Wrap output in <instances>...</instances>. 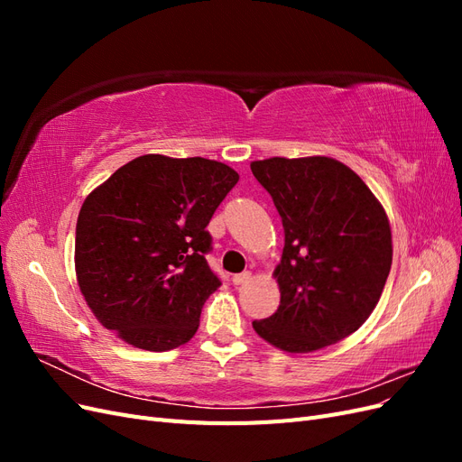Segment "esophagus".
<instances>
[{"label":"esophagus","instance_id":"34e87169","mask_svg":"<svg viewBox=\"0 0 462 462\" xmlns=\"http://www.w3.org/2000/svg\"><path fill=\"white\" fill-rule=\"evenodd\" d=\"M250 277H253V275H250V272H243V273L233 275L231 282H233V285H245V283L250 282Z\"/></svg>","mask_w":462,"mask_h":462}]
</instances>
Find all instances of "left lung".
<instances>
[{
  "mask_svg": "<svg viewBox=\"0 0 462 462\" xmlns=\"http://www.w3.org/2000/svg\"><path fill=\"white\" fill-rule=\"evenodd\" d=\"M282 216L285 246L275 268L279 309L253 328L287 353H312L355 333L382 297L393 260L391 227L351 167L326 158L250 163Z\"/></svg>",
  "mask_w": 462,
  "mask_h": 462,
  "instance_id": "obj_1",
  "label": "left lung"
}]
</instances>
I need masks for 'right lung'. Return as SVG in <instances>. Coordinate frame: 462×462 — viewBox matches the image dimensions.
<instances>
[{
  "mask_svg": "<svg viewBox=\"0 0 462 462\" xmlns=\"http://www.w3.org/2000/svg\"><path fill=\"white\" fill-rule=\"evenodd\" d=\"M239 173L206 158H134L80 208L75 270L100 324L144 351L192 339L221 285L206 254V226Z\"/></svg>",
  "mask_w": 462,
  "mask_h": 462,
  "instance_id": "add662e5",
  "label": "right lung"
}]
</instances>
